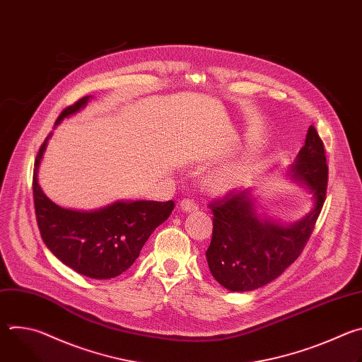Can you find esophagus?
<instances>
[{
	"instance_id": "obj_1",
	"label": "esophagus",
	"mask_w": 362,
	"mask_h": 362,
	"mask_svg": "<svg viewBox=\"0 0 362 362\" xmlns=\"http://www.w3.org/2000/svg\"><path fill=\"white\" fill-rule=\"evenodd\" d=\"M179 208L185 212H196L197 211V204L190 200V199H183L180 203H179Z\"/></svg>"
}]
</instances>
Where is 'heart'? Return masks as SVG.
Segmentation results:
<instances>
[{"label": "heart", "instance_id": "1", "mask_svg": "<svg viewBox=\"0 0 362 362\" xmlns=\"http://www.w3.org/2000/svg\"><path fill=\"white\" fill-rule=\"evenodd\" d=\"M250 170V159L247 156H240L212 169L206 176V185L216 193H225L243 185L247 180Z\"/></svg>", "mask_w": 362, "mask_h": 362}]
</instances>
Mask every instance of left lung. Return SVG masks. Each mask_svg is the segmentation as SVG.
<instances>
[{"mask_svg":"<svg viewBox=\"0 0 362 362\" xmlns=\"http://www.w3.org/2000/svg\"><path fill=\"white\" fill-rule=\"evenodd\" d=\"M289 175L314 194L313 211L289 226L261 221L249 189L228 192L209 203L214 230L206 259L214 278L226 289L245 292L272 282L296 261L311 236L328 185L325 148L314 126L308 129Z\"/></svg>","mask_w":362,"mask_h":362,"instance_id":"obj_1","label":"left lung"}]
</instances>
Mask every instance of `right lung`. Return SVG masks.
<instances>
[{"label": "right lung", "mask_w": 362, "mask_h": 362, "mask_svg": "<svg viewBox=\"0 0 362 362\" xmlns=\"http://www.w3.org/2000/svg\"><path fill=\"white\" fill-rule=\"evenodd\" d=\"M90 95L66 107L56 126L83 109ZM41 144L33 175V194L37 225L47 247L56 257L80 275L93 279H110L127 271L159 225L175 209V202H115L93 212L60 208L51 202L38 185V166L47 140Z\"/></svg>", "instance_id": "obj_1"}]
</instances>
